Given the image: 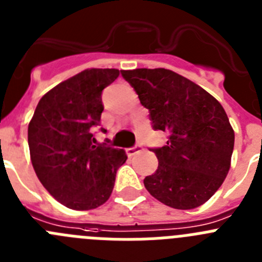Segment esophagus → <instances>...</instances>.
I'll return each mask as SVG.
<instances>
[{
  "instance_id": "34e87169",
  "label": "esophagus",
  "mask_w": 262,
  "mask_h": 262,
  "mask_svg": "<svg viewBox=\"0 0 262 262\" xmlns=\"http://www.w3.org/2000/svg\"><path fill=\"white\" fill-rule=\"evenodd\" d=\"M141 150H143V145H141V144H135L134 147L127 148L126 153L128 156H135V155H138V153H140Z\"/></svg>"
}]
</instances>
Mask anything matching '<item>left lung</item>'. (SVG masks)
<instances>
[{"mask_svg": "<svg viewBox=\"0 0 262 262\" xmlns=\"http://www.w3.org/2000/svg\"><path fill=\"white\" fill-rule=\"evenodd\" d=\"M124 80L149 110L155 131L167 133L165 147L152 148L158 160L144 186L175 209H193L224 183L234 149V129L222 105L184 76L166 69L122 70Z\"/></svg>", "mask_w": 262, "mask_h": 262, "instance_id": "obj_1", "label": "left lung"}]
</instances>
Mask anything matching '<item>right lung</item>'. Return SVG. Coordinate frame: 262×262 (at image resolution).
I'll use <instances>...</instances> for the list:
<instances>
[{"instance_id": "obj_1", "label": "right lung", "mask_w": 262, "mask_h": 262, "mask_svg": "<svg viewBox=\"0 0 262 262\" xmlns=\"http://www.w3.org/2000/svg\"><path fill=\"white\" fill-rule=\"evenodd\" d=\"M117 69H91L62 81L41 97L28 124V147L37 178L53 198L75 210L95 209L110 198L123 149L97 144L102 91ZM102 133L106 129L101 128Z\"/></svg>"}]
</instances>
